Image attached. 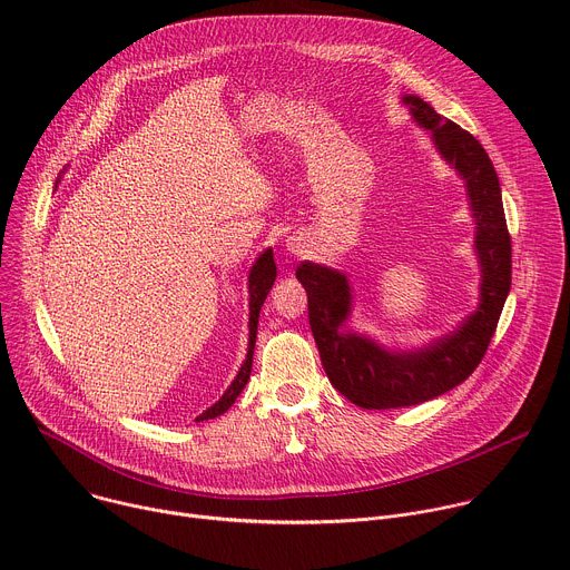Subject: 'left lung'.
<instances>
[{"mask_svg":"<svg viewBox=\"0 0 570 570\" xmlns=\"http://www.w3.org/2000/svg\"><path fill=\"white\" fill-rule=\"evenodd\" d=\"M403 101L433 132L440 153L466 180L478 225L480 304L451 336L420 352L392 354L363 336L338 332L350 315L352 297L345 275L308 262L299 264L295 275L308 295V322L322 367L343 396L367 411L424 403L469 379L492 343L512 284V238L490 155L471 132L438 115L420 97H405Z\"/></svg>","mask_w":570,"mask_h":570,"instance_id":"obj_1","label":"left lung"}]
</instances>
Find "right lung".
Listing matches in <instances>:
<instances>
[{
    "instance_id": "1",
    "label": "right lung",
    "mask_w": 570,
    "mask_h": 570,
    "mask_svg": "<svg viewBox=\"0 0 570 570\" xmlns=\"http://www.w3.org/2000/svg\"><path fill=\"white\" fill-rule=\"evenodd\" d=\"M275 277H277V266H275V259H273V253L266 250L257 264L253 266V273H250V343H248V356H246V363L240 365L236 379L232 381V385L225 390V394L212 405V409H207L203 415H198L196 420L203 422V420H214L218 415H223L229 405L234 403V399L240 394V390L246 387L248 379H250V370H253V352H255V341H257V322H259V311H262V304L268 295V291L273 288L275 284Z\"/></svg>"
}]
</instances>
